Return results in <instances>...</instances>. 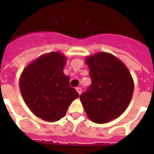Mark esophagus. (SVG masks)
<instances>
[{"label":"esophagus","instance_id":"esophagus-1","mask_svg":"<svg viewBox=\"0 0 154 154\" xmlns=\"http://www.w3.org/2000/svg\"><path fill=\"white\" fill-rule=\"evenodd\" d=\"M76 90H77V93L81 95V94H82V88H81V87H77V89H76Z\"/></svg>","mask_w":154,"mask_h":154}]
</instances>
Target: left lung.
<instances>
[{
	"mask_svg": "<svg viewBox=\"0 0 154 154\" xmlns=\"http://www.w3.org/2000/svg\"><path fill=\"white\" fill-rule=\"evenodd\" d=\"M91 85L80 99L92 122L104 124L126 109L134 82L126 66L112 54L98 53L86 58Z\"/></svg>",
	"mask_w": 154,
	"mask_h": 154,
	"instance_id": "left-lung-1",
	"label": "left lung"
}]
</instances>
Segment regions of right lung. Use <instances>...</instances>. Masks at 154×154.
Wrapping results in <instances>:
<instances>
[{
    "instance_id": "1",
    "label": "right lung",
    "mask_w": 154,
    "mask_h": 154,
    "mask_svg": "<svg viewBox=\"0 0 154 154\" xmlns=\"http://www.w3.org/2000/svg\"><path fill=\"white\" fill-rule=\"evenodd\" d=\"M66 58L54 52L40 57L28 65L20 78V89L29 109L47 122H57L79 94L63 73Z\"/></svg>"
}]
</instances>
